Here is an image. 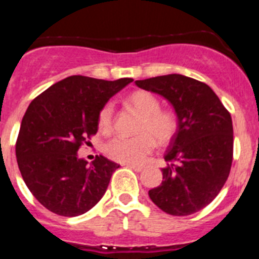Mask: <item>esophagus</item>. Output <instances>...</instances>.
I'll return each mask as SVG.
<instances>
[{"mask_svg":"<svg viewBox=\"0 0 259 259\" xmlns=\"http://www.w3.org/2000/svg\"><path fill=\"white\" fill-rule=\"evenodd\" d=\"M127 167L132 168V170L136 171V172H140V171H143V168H144L143 166H139V164H127Z\"/></svg>","mask_w":259,"mask_h":259,"instance_id":"esophagus-1","label":"esophagus"}]
</instances>
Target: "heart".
Returning <instances> with one entry per match:
<instances>
[{"label":"heart","instance_id":"1","mask_svg":"<svg viewBox=\"0 0 259 259\" xmlns=\"http://www.w3.org/2000/svg\"><path fill=\"white\" fill-rule=\"evenodd\" d=\"M128 102L141 114L137 127V136L114 137L105 145V154L120 163H143L153 152L155 141L166 144L175 136L179 122L174 111L161 109V101L157 96L146 91H139L128 97ZM114 106L107 102L98 114V128L102 134L113 131Z\"/></svg>","mask_w":259,"mask_h":259}]
</instances>
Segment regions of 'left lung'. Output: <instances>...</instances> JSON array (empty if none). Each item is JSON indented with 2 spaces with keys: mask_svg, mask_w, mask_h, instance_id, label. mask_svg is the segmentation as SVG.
<instances>
[{
  "mask_svg": "<svg viewBox=\"0 0 259 259\" xmlns=\"http://www.w3.org/2000/svg\"><path fill=\"white\" fill-rule=\"evenodd\" d=\"M135 83L166 98L179 122L164 154L168 163L162 168L163 180L150 189V200L176 217L200 211L218 196L230 175L231 114L207 84L184 75H163Z\"/></svg>",
  "mask_w": 259,
  "mask_h": 259,
  "instance_id": "1",
  "label": "left lung"
}]
</instances>
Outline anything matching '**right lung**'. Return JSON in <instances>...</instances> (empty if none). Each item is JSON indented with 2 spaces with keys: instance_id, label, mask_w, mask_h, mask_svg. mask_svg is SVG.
<instances>
[{
  "instance_id": "obj_1",
  "label": "right lung",
  "mask_w": 259,
  "mask_h": 259,
  "mask_svg": "<svg viewBox=\"0 0 259 259\" xmlns=\"http://www.w3.org/2000/svg\"><path fill=\"white\" fill-rule=\"evenodd\" d=\"M131 81L74 75L29 104L15 145L17 162L31 193L54 214H84L106 192L119 164L102 155L88 164L77 150L97 134L102 106Z\"/></svg>"
}]
</instances>
